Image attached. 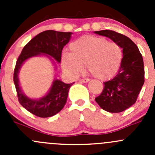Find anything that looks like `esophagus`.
<instances>
[{
  "instance_id": "1",
  "label": "esophagus",
  "mask_w": 155,
  "mask_h": 155,
  "mask_svg": "<svg viewBox=\"0 0 155 155\" xmlns=\"http://www.w3.org/2000/svg\"><path fill=\"white\" fill-rule=\"evenodd\" d=\"M89 81H90V79H81L80 82H83V83H87V82H88Z\"/></svg>"
}]
</instances>
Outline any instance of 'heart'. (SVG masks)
I'll return each mask as SVG.
<instances>
[{
	"instance_id": "obj_1",
	"label": "heart",
	"mask_w": 155,
	"mask_h": 155,
	"mask_svg": "<svg viewBox=\"0 0 155 155\" xmlns=\"http://www.w3.org/2000/svg\"><path fill=\"white\" fill-rule=\"evenodd\" d=\"M69 50L70 53L62 55V68L73 77L82 71L85 64L95 77L107 80L116 74L122 62L121 46L105 37L84 36L72 42Z\"/></svg>"
}]
</instances>
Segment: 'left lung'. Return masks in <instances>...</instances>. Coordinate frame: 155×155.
<instances>
[{"label": "left lung", "mask_w": 155, "mask_h": 155, "mask_svg": "<svg viewBox=\"0 0 155 155\" xmlns=\"http://www.w3.org/2000/svg\"><path fill=\"white\" fill-rule=\"evenodd\" d=\"M118 43L122 48L121 67L115 77L104 82V87L95 101L104 110L121 112L136 103L144 84V64L137 45L126 36L109 30L94 31Z\"/></svg>", "instance_id": "1"}]
</instances>
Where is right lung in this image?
I'll use <instances>...</instances> for the list:
<instances>
[{"label": "right lung", "mask_w": 155, "mask_h": 155, "mask_svg": "<svg viewBox=\"0 0 155 155\" xmlns=\"http://www.w3.org/2000/svg\"><path fill=\"white\" fill-rule=\"evenodd\" d=\"M71 32H60L48 30L31 39L23 48L16 61L14 70L13 81L20 104L28 112L40 118H48L58 113L67 102L69 89L74 82L66 84L60 79L53 81L49 91L39 99H32L26 96L19 84L18 73L23 64L36 56H46L56 67V61L60 63L64 46L71 38Z\"/></svg>", "instance_id": "right-lung-1"}]
</instances>
